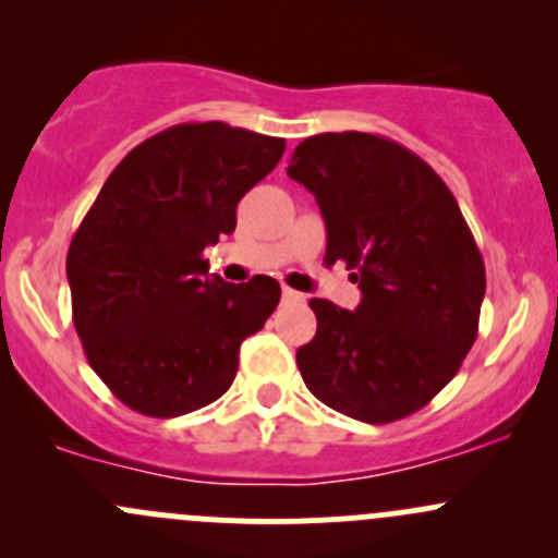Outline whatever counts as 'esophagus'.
Here are the masks:
<instances>
[{
  "label": "esophagus",
  "mask_w": 558,
  "mask_h": 558,
  "mask_svg": "<svg viewBox=\"0 0 558 558\" xmlns=\"http://www.w3.org/2000/svg\"><path fill=\"white\" fill-rule=\"evenodd\" d=\"M283 302H302V294H296L294 289H283Z\"/></svg>",
  "instance_id": "1"
}]
</instances>
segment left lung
Here are the masks:
<instances>
[{
	"mask_svg": "<svg viewBox=\"0 0 558 558\" xmlns=\"http://www.w3.org/2000/svg\"><path fill=\"white\" fill-rule=\"evenodd\" d=\"M289 178L326 223V256L356 269V311L311 300L315 337L296 351L313 397L391 424L451 384L477 337L486 267L451 189L393 140L326 132L294 148Z\"/></svg>",
	"mask_w": 558,
	"mask_h": 558,
	"instance_id": "8db88e82",
	"label": "left lung"
}]
</instances>
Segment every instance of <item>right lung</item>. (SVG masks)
<instances>
[{
	"instance_id": "right-lung-1",
	"label": "right lung",
	"mask_w": 558,
	"mask_h": 558,
	"mask_svg": "<svg viewBox=\"0 0 558 558\" xmlns=\"http://www.w3.org/2000/svg\"><path fill=\"white\" fill-rule=\"evenodd\" d=\"M283 137L178 123L129 150L66 253L88 364L126 408L174 418L216 402L240 345L280 302L275 278H210L202 256L238 227V202L275 170Z\"/></svg>"
}]
</instances>
